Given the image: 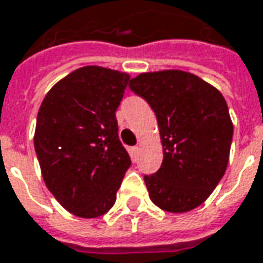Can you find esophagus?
Returning a JSON list of instances; mask_svg holds the SVG:
<instances>
[{
	"mask_svg": "<svg viewBox=\"0 0 263 263\" xmlns=\"http://www.w3.org/2000/svg\"><path fill=\"white\" fill-rule=\"evenodd\" d=\"M139 151H140V147L139 146H133L132 149H130V152H132V156H133V159H137V156H139Z\"/></svg>",
	"mask_w": 263,
	"mask_h": 263,
	"instance_id": "esophagus-1",
	"label": "esophagus"
}]
</instances>
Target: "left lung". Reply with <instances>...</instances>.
I'll use <instances>...</instances> for the list:
<instances>
[{
    "instance_id": "1",
    "label": "left lung",
    "mask_w": 263,
    "mask_h": 263,
    "mask_svg": "<svg viewBox=\"0 0 263 263\" xmlns=\"http://www.w3.org/2000/svg\"><path fill=\"white\" fill-rule=\"evenodd\" d=\"M128 88L155 111L163 160L144 175L155 205L185 213L205 201L223 178L233 124L224 97L201 78L182 70L140 73Z\"/></svg>"
}]
</instances>
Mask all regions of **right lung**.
Masks as SVG:
<instances>
[{"mask_svg": "<svg viewBox=\"0 0 263 263\" xmlns=\"http://www.w3.org/2000/svg\"><path fill=\"white\" fill-rule=\"evenodd\" d=\"M128 79L100 66L79 68L40 105L34 149L42 175L62 207L78 217L105 214L132 165L116 119Z\"/></svg>", "mask_w": 263, "mask_h": 263, "instance_id": "right-lung-1", "label": "right lung"}]
</instances>
